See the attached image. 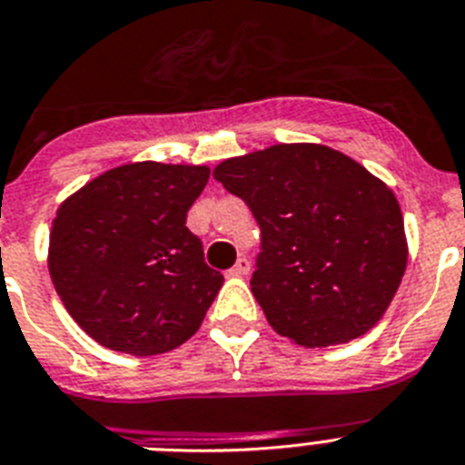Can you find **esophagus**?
Returning <instances> with one entry per match:
<instances>
[{"instance_id": "1", "label": "esophagus", "mask_w": 465, "mask_h": 465, "mask_svg": "<svg viewBox=\"0 0 465 465\" xmlns=\"http://www.w3.org/2000/svg\"><path fill=\"white\" fill-rule=\"evenodd\" d=\"M248 272H251V262H248L245 257H239V260H236V264L229 269V276H245Z\"/></svg>"}]
</instances>
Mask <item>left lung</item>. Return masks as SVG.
<instances>
[{
    "mask_svg": "<svg viewBox=\"0 0 465 465\" xmlns=\"http://www.w3.org/2000/svg\"><path fill=\"white\" fill-rule=\"evenodd\" d=\"M262 229L251 288L269 326L305 347L350 342L395 298L409 245L383 179L323 143H276L213 170Z\"/></svg>",
    "mask_w": 465,
    "mask_h": 465,
    "instance_id": "obj_1",
    "label": "left lung"
}]
</instances>
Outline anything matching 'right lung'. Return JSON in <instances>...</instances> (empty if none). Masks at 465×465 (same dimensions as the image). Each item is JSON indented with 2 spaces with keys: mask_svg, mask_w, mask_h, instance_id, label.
<instances>
[{
  "mask_svg": "<svg viewBox=\"0 0 465 465\" xmlns=\"http://www.w3.org/2000/svg\"><path fill=\"white\" fill-rule=\"evenodd\" d=\"M208 177V165L127 163L58 205L49 274L70 317L99 345L153 357L201 329L224 281L186 229Z\"/></svg>",
  "mask_w": 465,
  "mask_h": 465,
  "instance_id": "obj_1",
  "label": "right lung"
}]
</instances>
